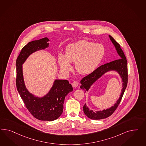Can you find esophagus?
<instances>
[{
  "mask_svg": "<svg viewBox=\"0 0 146 146\" xmlns=\"http://www.w3.org/2000/svg\"><path fill=\"white\" fill-rule=\"evenodd\" d=\"M78 85H79V82H78V81H74L72 83V86H73V87H77L78 86Z\"/></svg>",
  "mask_w": 146,
  "mask_h": 146,
  "instance_id": "obj_1",
  "label": "esophagus"
}]
</instances>
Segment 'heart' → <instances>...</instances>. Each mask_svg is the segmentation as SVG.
I'll list each match as a JSON object with an SVG mask.
<instances>
[{
    "label": "heart",
    "instance_id": "heart-1",
    "mask_svg": "<svg viewBox=\"0 0 146 146\" xmlns=\"http://www.w3.org/2000/svg\"><path fill=\"white\" fill-rule=\"evenodd\" d=\"M105 52L102 44L80 40L67 45L65 56L60 53L58 61L62 71L65 72L70 71L72 68L70 62H75L76 71L81 74H88L97 68Z\"/></svg>",
    "mask_w": 146,
    "mask_h": 146
}]
</instances>
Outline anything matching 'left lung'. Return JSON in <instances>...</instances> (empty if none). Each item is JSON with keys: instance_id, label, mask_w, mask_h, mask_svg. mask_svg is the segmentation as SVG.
<instances>
[{"instance_id": "left-lung-1", "label": "left lung", "mask_w": 146, "mask_h": 146, "mask_svg": "<svg viewBox=\"0 0 146 146\" xmlns=\"http://www.w3.org/2000/svg\"><path fill=\"white\" fill-rule=\"evenodd\" d=\"M109 36L111 41L115 46L117 52L119 56V59L110 62L109 63H106L104 65H102L101 66L98 67L95 71H93L92 73L84 77L80 81L81 84L80 86V88L83 89L85 92H86V91L88 92L94 83H95L97 80L100 79L102 75H104L108 72L115 71L118 73L120 78H121V81L123 82V88L121 89V92L119 99L117 101L113 106H111L110 108L106 109V110L104 109L103 110L94 111L90 110L88 107L87 106L86 104H85L83 107L84 114L91 119H102L110 116L119 106L127 84L128 74L127 61L126 60V58L122 49H121L119 44L111 36L109 35Z\"/></svg>"}]
</instances>
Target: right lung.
I'll return each mask as SVG.
<instances>
[{
	"instance_id": "add662e5",
	"label": "right lung",
	"mask_w": 146,
	"mask_h": 146,
	"mask_svg": "<svg viewBox=\"0 0 146 146\" xmlns=\"http://www.w3.org/2000/svg\"><path fill=\"white\" fill-rule=\"evenodd\" d=\"M49 40L45 37L29 42L22 48L16 62V85L18 92L27 109L35 118L40 120L53 121L62 114L65 97L73 91L66 80L56 79L49 92L43 97H37L30 93L25 84L22 65L34 52L49 47Z\"/></svg>"
}]
</instances>
